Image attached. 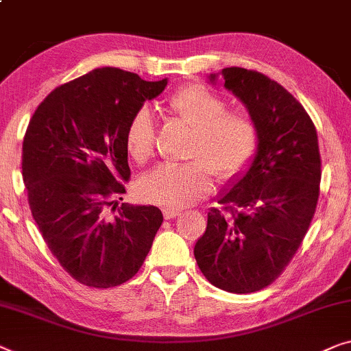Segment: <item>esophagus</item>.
<instances>
[{"mask_svg":"<svg viewBox=\"0 0 351 351\" xmlns=\"http://www.w3.org/2000/svg\"><path fill=\"white\" fill-rule=\"evenodd\" d=\"M163 215L166 220H172V218H176L177 215H180V210L177 209H165L163 210Z\"/></svg>","mask_w":351,"mask_h":351,"instance_id":"1","label":"esophagus"}]
</instances>
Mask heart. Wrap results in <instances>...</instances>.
<instances>
[{
    "label": "heart",
    "mask_w": 351,
    "mask_h": 351,
    "mask_svg": "<svg viewBox=\"0 0 351 351\" xmlns=\"http://www.w3.org/2000/svg\"><path fill=\"white\" fill-rule=\"evenodd\" d=\"M167 108L195 128L184 165L165 163L142 177L141 195L166 209L195 204L212 190V171L220 180H232L255 158L260 133L255 120L242 110H226V101L202 85L174 91ZM126 150L136 163L154 156L155 120L149 109L136 110L125 133Z\"/></svg>",
    "instance_id": "obj_1"
}]
</instances>
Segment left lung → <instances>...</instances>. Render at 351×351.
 I'll list each match as a JSON object with an SVG mask.
<instances>
[{
    "label": "left lung",
    "mask_w": 351,
    "mask_h": 351,
    "mask_svg": "<svg viewBox=\"0 0 351 351\" xmlns=\"http://www.w3.org/2000/svg\"><path fill=\"white\" fill-rule=\"evenodd\" d=\"M221 77L255 120L260 142L250 167L218 197L223 210L207 213L195 258L212 285L245 294L271 285L298 252L317 209L322 160L313 121L280 84L236 66Z\"/></svg>",
    "instance_id": "1"
}]
</instances>
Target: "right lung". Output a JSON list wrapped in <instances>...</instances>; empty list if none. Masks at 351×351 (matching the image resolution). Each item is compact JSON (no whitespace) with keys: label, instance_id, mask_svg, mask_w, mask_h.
Returning a JSON list of instances; mask_svg holds the SVG:
<instances>
[{"label":"right lung","instance_id":"right-lung-1","mask_svg":"<svg viewBox=\"0 0 351 351\" xmlns=\"http://www.w3.org/2000/svg\"><path fill=\"white\" fill-rule=\"evenodd\" d=\"M166 85L98 68L55 88L29 120L22 149L29 209L49 250L82 285L130 280L163 223L155 206L123 202L114 218L109 209L131 176L128 121Z\"/></svg>","mask_w":351,"mask_h":351}]
</instances>
